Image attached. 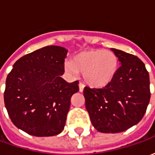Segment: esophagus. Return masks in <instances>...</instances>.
I'll return each instance as SVG.
<instances>
[{
    "instance_id": "1",
    "label": "esophagus",
    "mask_w": 155,
    "mask_h": 155,
    "mask_svg": "<svg viewBox=\"0 0 155 155\" xmlns=\"http://www.w3.org/2000/svg\"><path fill=\"white\" fill-rule=\"evenodd\" d=\"M84 85L83 84H79V89H80V92H83L84 91Z\"/></svg>"
}]
</instances>
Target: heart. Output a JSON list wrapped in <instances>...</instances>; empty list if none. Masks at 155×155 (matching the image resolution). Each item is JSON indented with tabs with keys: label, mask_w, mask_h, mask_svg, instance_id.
Returning <instances> with one entry per match:
<instances>
[{
	"label": "heart",
	"mask_w": 155,
	"mask_h": 155,
	"mask_svg": "<svg viewBox=\"0 0 155 155\" xmlns=\"http://www.w3.org/2000/svg\"><path fill=\"white\" fill-rule=\"evenodd\" d=\"M71 74L83 73L85 83L93 88H104L114 80L119 69V59L114 52L101 49L79 52L72 61L64 64Z\"/></svg>",
	"instance_id": "1"
}]
</instances>
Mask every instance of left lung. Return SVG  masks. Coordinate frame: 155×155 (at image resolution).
<instances>
[{
  "label": "left lung",
  "mask_w": 155,
  "mask_h": 155,
  "mask_svg": "<svg viewBox=\"0 0 155 155\" xmlns=\"http://www.w3.org/2000/svg\"><path fill=\"white\" fill-rule=\"evenodd\" d=\"M120 63L110 84L85 87V107L93 126L101 133H120L142 120L150 103V75L139 58L111 48Z\"/></svg>",
  "instance_id": "obj_1"
}]
</instances>
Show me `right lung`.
Returning <instances> with one entry per match:
<instances>
[{"label":"right lung","mask_w":155,"mask_h":155,"mask_svg":"<svg viewBox=\"0 0 155 155\" xmlns=\"http://www.w3.org/2000/svg\"><path fill=\"white\" fill-rule=\"evenodd\" d=\"M68 51L49 45L20 58L6 77L4 101L12 123L37 137L64 130L72 95L79 82L61 78Z\"/></svg>","instance_id":"1"}]
</instances>
